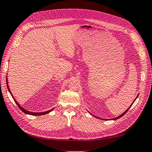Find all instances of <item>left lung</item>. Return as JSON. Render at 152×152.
<instances>
[{
    "label": "left lung",
    "mask_w": 152,
    "mask_h": 152,
    "mask_svg": "<svg viewBox=\"0 0 152 152\" xmlns=\"http://www.w3.org/2000/svg\"><path fill=\"white\" fill-rule=\"evenodd\" d=\"M137 96H138V95H137V97H136V98H137ZM136 99H135V100H136ZM135 100H134V101H135ZM134 102H133V103H134ZM133 103H132V104H133ZM132 104H131V106H129V107H128V110H126V111H125V112H124L123 113V114H121L120 115H119V116H118V117H116V118H113V119H112V120H117V119H119V118H121V117H122V116H123V115H124V114H126V113L127 112H128V110H129V108H130V107H131V106H132ZM96 118H97V117H96ZM102 120H104V119H102Z\"/></svg>",
    "instance_id": "1"
}]
</instances>
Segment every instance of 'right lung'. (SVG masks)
Here are the masks:
<instances>
[{
  "instance_id": "1",
  "label": "right lung",
  "mask_w": 152,
  "mask_h": 152,
  "mask_svg": "<svg viewBox=\"0 0 152 152\" xmlns=\"http://www.w3.org/2000/svg\"><path fill=\"white\" fill-rule=\"evenodd\" d=\"M7 88H8V90H9V92H10V94H11V96H12V98L14 99V100H15V103L17 104V106H18V107L19 108H20L22 111H23L24 113H25V114H29V115H45V114H48L49 112H50L51 111H52V110H54V108H52V109H51V110H48V111H46V112H30V111H27L26 110H25V109H24L23 107H22L20 104H19L18 102H17V101H16L15 99V98L13 97V96H12V93H11V92H10V89H9V85H8V80H7Z\"/></svg>"
}]
</instances>
